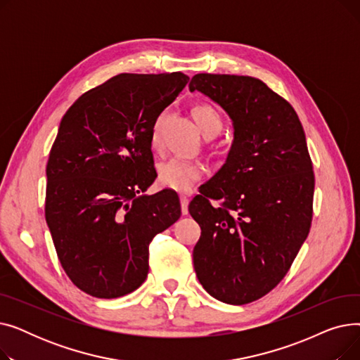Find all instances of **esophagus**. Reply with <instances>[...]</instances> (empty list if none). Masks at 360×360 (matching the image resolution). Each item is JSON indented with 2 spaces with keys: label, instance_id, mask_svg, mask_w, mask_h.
Segmentation results:
<instances>
[{
  "label": "esophagus",
  "instance_id": "esophagus-1",
  "mask_svg": "<svg viewBox=\"0 0 360 360\" xmlns=\"http://www.w3.org/2000/svg\"><path fill=\"white\" fill-rule=\"evenodd\" d=\"M179 201H181L182 214H186V213H188V204H190V198L185 197V195H181V197H179Z\"/></svg>",
  "mask_w": 360,
  "mask_h": 360
}]
</instances>
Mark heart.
<instances>
[{"label":"heart","instance_id":"1","mask_svg":"<svg viewBox=\"0 0 360 360\" xmlns=\"http://www.w3.org/2000/svg\"><path fill=\"white\" fill-rule=\"evenodd\" d=\"M193 118L204 137H214L221 129L220 113L209 103L195 105L193 108ZM159 122L160 118H158L153 128H151V147L158 146ZM205 169L200 162L169 159L158 166V182L160 186L169 188V190L188 193L194 184L202 178Z\"/></svg>","mask_w":360,"mask_h":360}]
</instances>
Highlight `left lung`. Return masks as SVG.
I'll return each instance as SVG.
<instances>
[{"label":"left lung","instance_id":"1","mask_svg":"<svg viewBox=\"0 0 360 360\" xmlns=\"http://www.w3.org/2000/svg\"><path fill=\"white\" fill-rule=\"evenodd\" d=\"M190 90L217 102L235 128L228 160L188 207L201 228L194 269L213 297L245 305L278 285L309 233L315 176L305 132L292 105L258 79L204 72Z\"/></svg>","mask_w":360,"mask_h":360}]
</instances>
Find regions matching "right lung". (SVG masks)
Returning a JSON list of instances; mask_svg holds the SVG:
<instances>
[{"instance_id":"obj_1","label":"right lung","mask_w":360,"mask_h":360,"mask_svg":"<svg viewBox=\"0 0 360 360\" xmlns=\"http://www.w3.org/2000/svg\"><path fill=\"white\" fill-rule=\"evenodd\" d=\"M190 77L122 72L86 91L60 124L46 165L45 219L68 278L113 299L148 273V245L181 216L175 191L155 182L151 128Z\"/></svg>"}]
</instances>
